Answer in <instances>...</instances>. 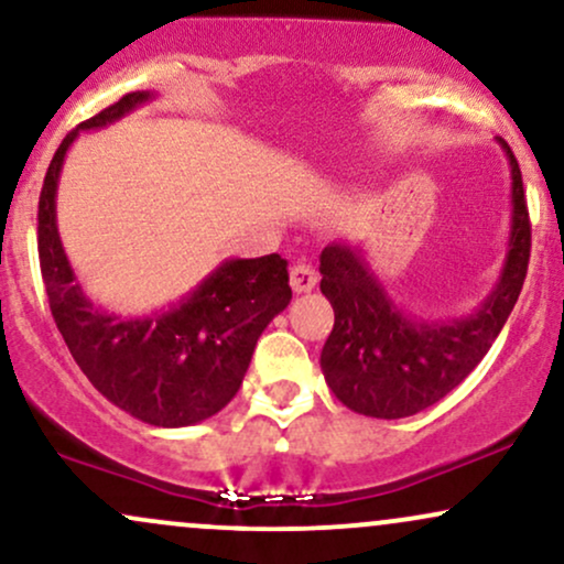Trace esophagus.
I'll return each mask as SVG.
<instances>
[{"instance_id": "obj_1", "label": "esophagus", "mask_w": 564, "mask_h": 564, "mask_svg": "<svg viewBox=\"0 0 564 564\" xmlns=\"http://www.w3.org/2000/svg\"><path fill=\"white\" fill-rule=\"evenodd\" d=\"M315 283H318V270H315L310 262H296L294 268H291V289H294L296 294H302V291H313Z\"/></svg>"}]
</instances>
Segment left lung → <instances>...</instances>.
<instances>
[{
  "label": "left lung",
  "mask_w": 564,
  "mask_h": 564,
  "mask_svg": "<svg viewBox=\"0 0 564 564\" xmlns=\"http://www.w3.org/2000/svg\"><path fill=\"white\" fill-rule=\"evenodd\" d=\"M498 142L511 166L509 251L496 289L467 318H411L387 296L358 246L323 249L321 291L334 307V328L321 368L349 411L403 419L435 405L475 371L501 334L528 275L530 217L520 164L507 142Z\"/></svg>",
  "instance_id": "left-lung-1"
}]
</instances>
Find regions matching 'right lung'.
<instances>
[{
	"label": "right lung",
	"mask_w": 564,
	"mask_h": 564,
	"mask_svg": "<svg viewBox=\"0 0 564 564\" xmlns=\"http://www.w3.org/2000/svg\"><path fill=\"white\" fill-rule=\"evenodd\" d=\"M151 100L129 93L63 138L39 196V264L50 310L76 366L102 398L140 422L187 426L215 416L236 398L257 339L291 302L281 254L228 260L183 302L145 318H121L84 296L63 251L55 191L79 129H100Z\"/></svg>",
	"instance_id": "1"
}]
</instances>
